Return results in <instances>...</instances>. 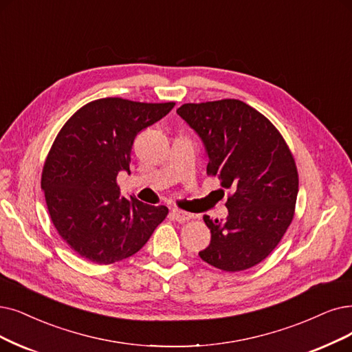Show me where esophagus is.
Wrapping results in <instances>:
<instances>
[{"label":"esophagus","mask_w":352,"mask_h":352,"mask_svg":"<svg viewBox=\"0 0 352 352\" xmlns=\"http://www.w3.org/2000/svg\"><path fill=\"white\" fill-rule=\"evenodd\" d=\"M172 218H173L175 221H177V222H186V221H189V219L192 218V215L188 214V212H184V210L173 209V210H172Z\"/></svg>","instance_id":"1"}]
</instances>
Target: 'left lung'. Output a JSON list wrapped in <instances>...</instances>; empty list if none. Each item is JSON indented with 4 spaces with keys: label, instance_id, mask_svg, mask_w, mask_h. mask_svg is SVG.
Here are the masks:
<instances>
[{
    "label": "left lung",
    "instance_id": "obj_1",
    "mask_svg": "<svg viewBox=\"0 0 352 352\" xmlns=\"http://www.w3.org/2000/svg\"><path fill=\"white\" fill-rule=\"evenodd\" d=\"M177 114L202 138L206 173L231 190L227 219L204 217L210 244L199 256L223 272L251 269L277 247L294 217L293 154L272 121L240 100L184 104Z\"/></svg>",
    "mask_w": 352,
    "mask_h": 352
}]
</instances>
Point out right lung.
I'll return each mask as SVG.
<instances>
[{
    "label": "right lung",
    "instance_id": "obj_1",
    "mask_svg": "<svg viewBox=\"0 0 352 352\" xmlns=\"http://www.w3.org/2000/svg\"><path fill=\"white\" fill-rule=\"evenodd\" d=\"M175 102L101 98L79 108L56 135L41 172L50 219L78 256L96 264L129 258L164 221V205L121 198L117 176L130 172L137 134Z\"/></svg>",
    "mask_w": 352,
    "mask_h": 352
}]
</instances>
